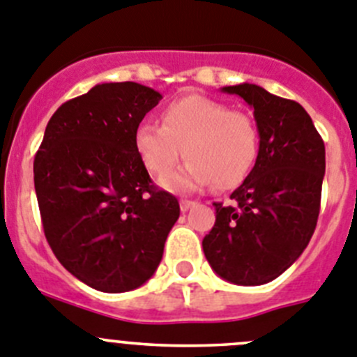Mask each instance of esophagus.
<instances>
[{
    "mask_svg": "<svg viewBox=\"0 0 357 357\" xmlns=\"http://www.w3.org/2000/svg\"><path fill=\"white\" fill-rule=\"evenodd\" d=\"M192 206H195L194 201H188V199H181V201H179V208H181L183 213L188 211V209L192 208Z\"/></svg>",
    "mask_w": 357,
    "mask_h": 357,
    "instance_id": "34e87169",
    "label": "esophagus"
}]
</instances>
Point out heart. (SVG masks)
Wrapping results in <instances>:
<instances>
[{"label":"heart","mask_w":357,"mask_h":357,"mask_svg":"<svg viewBox=\"0 0 357 357\" xmlns=\"http://www.w3.org/2000/svg\"><path fill=\"white\" fill-rule=\"evenodd\" d=\"M259 142L254 116L199 95L174 100L163 111L162 125L142 123L135 132V149L156 176L167 174L185 149L188 162L160 179L171 192H194L211 183L216 188L239 185L254 167Z\"/></svg>","instance_id":"1"}]
</instances>
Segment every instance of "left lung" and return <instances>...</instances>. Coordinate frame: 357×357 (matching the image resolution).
<instances>
[{
	"mask_svg": "<svg viewBox=\"0 0 357 357\" xmlns=\"http://www.w3.org/2000/svg\"><path fill=\"white\" fill-rule=\"evenodd\" d=\"M254 109L259 155L254 169L231 194L215 202L216 222L202 239L213 271L236 285L268 284L310 243L321 209L326 172L324 141L294 100L257 84L225 86Z\"/></svg>",
	"mask_w": 357,
	"mask_h": 357,
	"instance_id": "left-lung-1",
	"label": "left lung"
}]
</instances>
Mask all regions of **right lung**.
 Returning <instances> with one entry per match:
<instances>
[{"instance_id": "obj_1", "label": "right lung", "mask_w": 357, "mask_h": 357, "mask_svg": "<svg viewBox=\"0 0 357 357\" xmlns=\"http://www.w3.org/2000/svg\"><path fill=\"white\" fill-rule=\"evenodd\" d=\"M162 95L137 82L96 84L49 119L33 172L43 232L66 271L102 292L153 276L179 218L153 185L135 132Z\"/></svg>"}]
</instances>
